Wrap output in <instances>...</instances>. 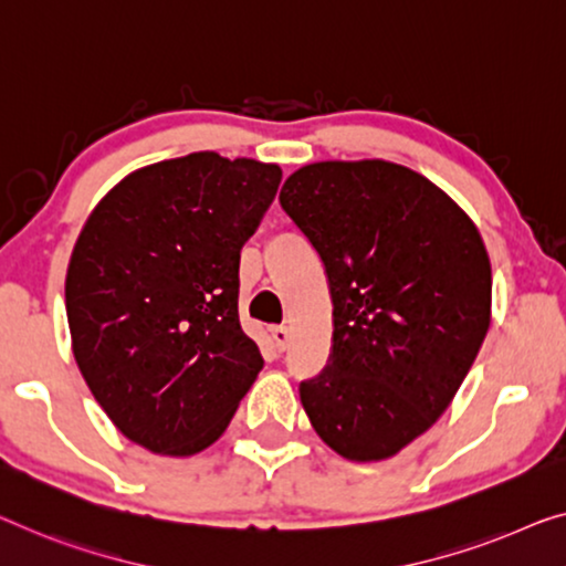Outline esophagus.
I'll return each instance as SVG.
<instances>
[{
  "label": "esophagus",
  "mask_w": 566,
  "mask_h": 566,
  "mask_svg": "<svg viewBox=\"0 0 566 566\" xmlns=\"http://www.w3.org/2000/svg\"><path fill=\"white\" fill-rule=\"evenodd\" d=\"M272 340L276 345V350H284L286 345H290V327H284V325L272 327Z\"/></svg>",
  "instance_id": "obj_1"
}]
</instances>
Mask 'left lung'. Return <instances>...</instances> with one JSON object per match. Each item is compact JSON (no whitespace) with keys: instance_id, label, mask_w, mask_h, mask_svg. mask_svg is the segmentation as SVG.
Returning <instances> with one entry per match:
<instances>
[{"instance_id":"obj_1","label":"left lung","mask_w":566,"mask_h":566,"mask_svg":"<svg viewBox=\"0 0 566 566\" xmlns=\"http://www.w3.org/2000/svg\"><path fill=\"white\" fill-rule=\"evenodd\" d=\"M280 202L323 259L333 358L300 399L350 462L399 454L450 407L491 327L483 235L442 188L386 159L294 170Z\"/></svg>"}]
</instances>
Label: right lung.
I'll return each mask as SVG.
<instances>
[{
    "label": "right lung",
    "instance_id": "right-lung-1",
    "mask_svg": "<svg viewBox=\"0 0 566 566\" xmlns=\"http://www.w3.org/2000/svg\"><path fill=\"white\" fill-rule=\"evenodd\" d=\"M282 167L218 151L139 167L96 202L65 274L71 348L114 427L190 458L226 432L264 358L239 323L241 247Z\"/></svg>",
    "mask_w": 566,
    "mask_h": 566
}]
</instances>
